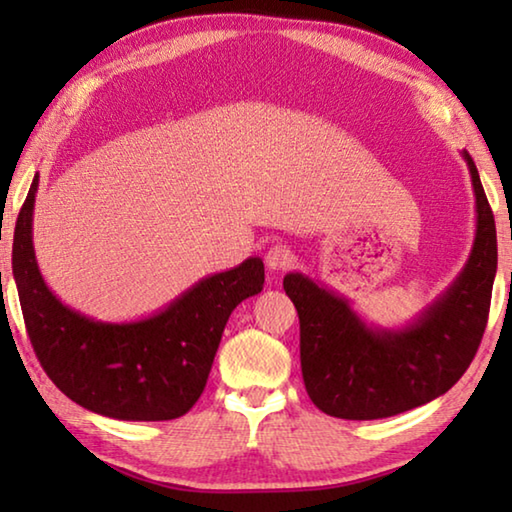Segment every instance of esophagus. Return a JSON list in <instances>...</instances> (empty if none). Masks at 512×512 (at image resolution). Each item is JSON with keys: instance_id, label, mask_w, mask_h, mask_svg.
<instances>
[{"instance_id": "34e87169", "label": "esophagus", "mask_w": 512, "mask_h": 512, "mask_svg": "<svg viewBox=\"0 0 512 512\" xmlns=\"http://www.w3.org/2000/svg\"><path fill=\"white\" fill-rule=\"evenodd\" d=\"M264 262L271 271H287V268L293 264V253L289 250V246L275 244L268 248Z\"/></svg>"}]
</instances>
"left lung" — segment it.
Listing matches in <instances>:
<instances>
[{
	"instance_id": "8db88e82",
	"label": "left lung",
	"mask_w": 512,
	"mask_h": 512,
	"mask_svg": "<svg viewBox=\"0 0 512 512\" xmlns=\"http://www.w3.org/2000/svg\"><path fill=\"white\" fill-rule=\"evenodd\" d=\"M476 196V235L449 289L402 329H377L339 293L287 273L284 291L300 318V366L320 411L343 420H379L447 393L470 368L488 323L497 273L495 216L479 171L463 151Z\"/></svg>"
}]
</instances>
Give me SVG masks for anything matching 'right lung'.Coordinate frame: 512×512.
I'll return each instance as SVG.
<instances>
[{
    "label": "right lung",
    "instance_id": "obj_1",
    "mask_svg": "<svg viewBox=\"0 0 512 512\" xmlns=\"http://www.w3.org/2000/svg\"><path fill=\"white\" fill-rule=\"evenodd\" d=\"M38 173L13 235V277L33 352L69 400L115 420L185 415L210 377L225 323L264 287V262L248 257L133 323H101L63 305L40 275L33 250Z\"/></svg>",
    "mask_w": 512,
    "mask_h": 512
}]
</instances>
